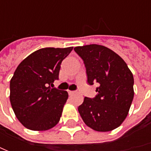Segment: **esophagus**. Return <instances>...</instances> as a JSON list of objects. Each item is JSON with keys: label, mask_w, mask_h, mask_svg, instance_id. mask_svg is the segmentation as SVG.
I'll return each instance as SVG.
<instances>
[{"label": "esophagus", "mask_w": 151, "mask_h": 151, "mask_svg": "<svg viewBox=\"0 0 151 151\" xmlns=\"http://www.w3.org/2000/svg\"><path fill=\"white\" fill-rule=\"evenodd\" d=\"M68 93H69V95H73V94H75V91H68Z\"/></svg>", "instance_id": "esophagus-1"}]
</instances>
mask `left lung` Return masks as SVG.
Listing matches in <instances>:
<instances>
[{
    "mask_svg": "<svg viewBox=\"0 0 151 151\" xmlns=\"http://www.w3.org/2000/svg\"><path fill=\"white\" fill-rule=\"evenodd\" d=\"M84 60L88 84L97 82V95L85 97L78 111L86 126L108 132L123 124L134 99V76L125 61L114 51L99 44L76 47Z\"/></svg>",
    "mask_w": 151,
    "mask_h": 151,
    "instance_id": "left-lung-1",
    "label": "left lung"
}]
</instances>
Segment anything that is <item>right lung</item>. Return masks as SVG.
Returning <instances> with one entry per match:
<instances>
[{"instance_id":"right-lung-1","label":"right lung","mask_w":151,"mask_h":151,"mask_svg":"<svg viewBox=\"0 0 151 151\" xmlns=\"http://www.w3.org/2000/svg\"><path fill=\"white\" fill-rule=\"evenodd\" d=\"M72 50L40 49L16 69L10 81V101L17 119L27 129L49 130L59 123L69 95L50 86L59 79L61 62Z\"/></svg>"}]
</instances>
